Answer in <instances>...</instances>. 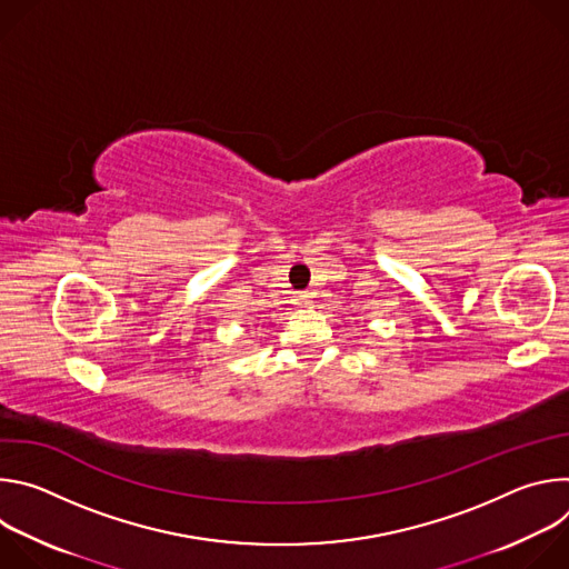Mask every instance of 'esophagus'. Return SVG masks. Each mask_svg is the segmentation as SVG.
<instances>
[{"instance_id": "1", "label": "esophagus", "mask_w": 569, "mask_h": 569, "mask_svg": "<svg viewBox=\"0 0 569 569\" xmlns=\"http://www.w3.org/2000/svg\"><path fill=\"white\" fill-rule=\"evenodd\" d=\"M295 303L297 306H301V308H308L310 303H312V299H310V292H297V299H295Z\"/></svg>"}]
</instances>
